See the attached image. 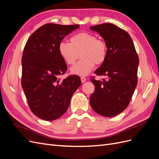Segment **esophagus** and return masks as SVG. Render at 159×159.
Here are the masks:
<instances>
[{"instance_id":"34e87169","label":"esophagus","mask_w":159,"mask_h":159,"mask_svg":"<svg viewBox=\"0 0 159 159\" xmlns=\"http://www.w3.org/2000/svg\"><path fill=\"white\" fill-rule=\"evenodd\" d=\"M85 81H86V79L85 78H84V77H82V78H81V82L84 83Z\"/></svg>"}]
</instances>
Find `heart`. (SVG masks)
<instances>
[{
    "label": "heart",
    "instance_id": "obj_1",
    "mask_svg": "<svg viewBox=\"0 0 159 159\" xmlns=\"http://www.w3.org/2000/svg\"><path fill=\"white\" fill-rule=\"evenodd\" d=\"M58 52L68 65H74L81 57L82 60L70 70L71 74L81 77L88 75L93 70L95 64L103 63L107 56V46L105 41L98 39L93 34L80 32L71 37L70 43L60 42Z\"/></svg>",
    "mask_w": 159,
    "mask_h": 159
}]
</instances>
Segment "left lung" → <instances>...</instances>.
Returning a JSON list of instances; mask_svg holds the SVG:
<instances>
[{"instance_id":"left-lung-1","label":"left lung","mask_w":159,"mask_h":159,"mask_svg":"<svg viewBox=\"0 0 159 159\" xmlns=\"http://www.w3.org/2000/svg\"><path fill=\"white\" fill-rule=\"evenodd\" d=\"M90 29L103 38L107 56L94 72L106 79L91 80L95 88L89 102L96 113L111 117L123 111L132 98L137 85L139 57L131 36L116 25L104 23Z\"/></svg>"}]
</instances>
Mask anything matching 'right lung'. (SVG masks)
Segmentation results:
<instances>
[{
  "mask_svg": "<svg viewBox=\"0 0 159 159\" xmlns=\"http://www.w3.org/2000/svg\"><path fill=\"white\" fill-rule=\"evenodd\" d=\"M79 25L49 23L29 38L22 57V87L36 116L54 121L68 110L71 96L81 85L78 76L60 80L68 70L58 52L60 42Z\"/></svg>",
  "mask_w": 159,
  "mask_h": 159,
  "instance_id": "1",
  "label": "right lung"
}]
</instances>
